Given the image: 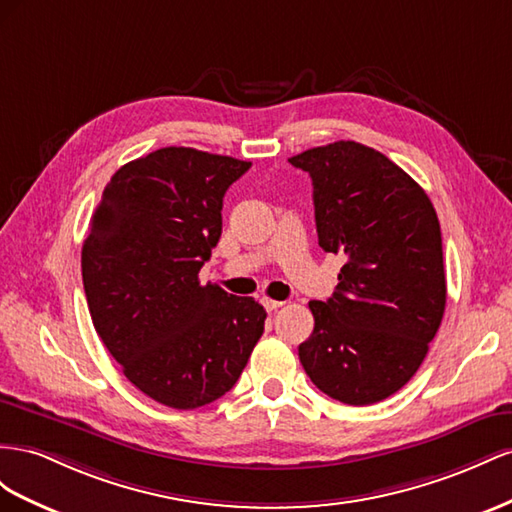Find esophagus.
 I'll list each match as a JSON object with an SVG mask.
<instances>
[{
    "mask_svg": "<svg viewBox=\"0 0 512 512\" xmlns=\"http://www.w3.org/2000/svg\"><path fill=\"white\" fill-rule=\"evenodd\" d=\"M261 304L266 306V311H276V309H281V306H283L285 302H281V300H272V298H264V300H261Z\"/></svg>",
    "mask_w": 512,
    "mask_h": 512,
    "instance_id": "esophagus-1",
    "label": "esophagus"
}]
</instances>
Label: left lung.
<instances>
[{"mask_svg": "<svg viewBox=\"0 0 512 512\" xmlns=\"http://www.w3.org/2000/svg\"><path fill=\"white\" fill-rule=\"evenodd\" d=\"M313 180L319 246L343 255L339 285L311 300L298 356L311 382L347 405L401 390L429 352L446 306L440 221L427 193L390 158L356 141L291 156Z\"/></svg>", "mask_w": 512, "mask_h": 512, "instance_id": "obj_1", "label": "left lung"}]
</instances>
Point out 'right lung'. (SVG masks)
Returning a JSON list of instances; mask_svg holds the SVG:
<instances>
[{
  "mask_svg": "<svg viewBox=\"0 0 512 512\" xmlns=\"http://www.w3.org/2000/svg\"><path fill=\"white\" fill-rule=\"evenodd\" d=\"M251 167L160 148L113 173L83 242L81 272L98 337L150 399L195 410L233 388L266 311L199 270L223 231V197Z\"/></svg>",
  "mask_w": 512,
  "mask_h": 512,
  "instance_id": "right-lung-1",
  "label": "right lung"
}]
</instances>
